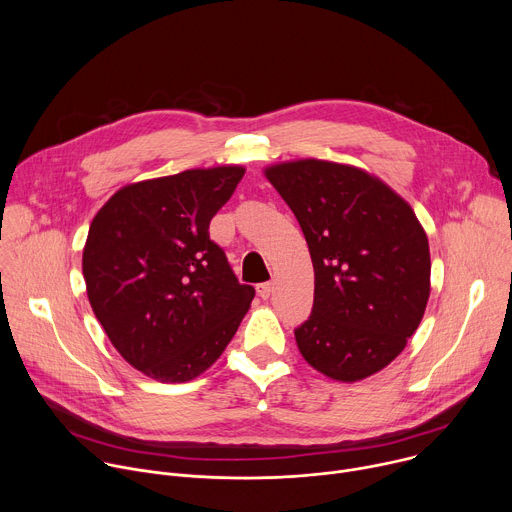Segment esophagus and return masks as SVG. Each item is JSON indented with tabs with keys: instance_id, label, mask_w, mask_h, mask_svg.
<instances>
[{
	"instance_id": "34e87169",
	"label": "esophagus",
	"mask_w": 512,
	"mask_h": 512,
	"mask_svg": "<svg viewBox=\"0 0 512 512\" xmlns=\"http://www.w3.org/2000/svg\"><path fill=\"white\" fill-rule=\"evenodd\" d=\"M257 294H259V298L267 300V298L273 294V283H271V281L259 283V285H257Z\"/></svg>"
}]
</instances>
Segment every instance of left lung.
Returning <instances> with one entry per match:
<instances>
[{
    "instance_id": "1",
    "label": "left lung",
    "mask_w": 512,
    "mask_h": 512,
    "mask_svg": "<svg viewBox=\"0 0 512 512\" xmlns=\"http://www.w3.org/2000/svg\"><path fill=\"white\" fill-rule=\"evenodd\" d=\"M296 214L314 263V308L296 328L308 364L354 383L393 362L429 300V243L413 208L383 180L324 160L265 168Z\"/></svg>"
}]
</instances>
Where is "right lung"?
Listing matches in <instances>:
<instances>
[{
  "instance_id": "1",
  "label": "right lung",
  "mask_w": 512,
  "mask_h": 512,
  "mask_svg": "<svg viewBox=\"0 0 512 512\" xmlns=\"http://www.w3.org/2000/svg\"><path fill=\"white\" fill-rule=\"evenodd\" d=\"M245 168L216 166L117 190L83 251L91 308L117 352L160 383H186L223 354L255 289L210 241Z\"/></svg>"
}]
</instances>
